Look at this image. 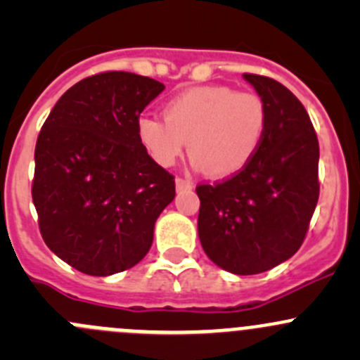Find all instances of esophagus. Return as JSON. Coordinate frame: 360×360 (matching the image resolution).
Listing matches in <instances>:
<instances>
[{
    "instance_id": "obj_1",
    "label": "esophagus",
    "mask_w": 360,
    "mask_h": 360,
    "mask_svg": "<svg viewBox=\"0 0 360 360\" xmlns=\"http://www.w3.org/2000/svg\"><path fill=\"white\" fill-rule=\"evenodd\" d=\"M176 186L177 190H190V188H193V183L186 177H176Z\"/></svg>"
}]
</instances>
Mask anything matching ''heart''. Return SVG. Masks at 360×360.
<instances>
[{
	"mask_svg": "<svg viewBox=\"0 0 360 360\" xmlns=\"http://www.w3.org/2000/svg\"><path fill=\"white\" fill-rule=\"evenodd\" d=\"M163 116L137 120V137L150 157L163 167L174 165L188 141L193 162L214 177L245 169L266 130L263 99L228 85L186 90L165 104Z\"/></svg>",
	"mask_w": 360,
	"mask_h": 360,
	"instance_id": "obj_1",
	"label": "heart"
}]
</instances>
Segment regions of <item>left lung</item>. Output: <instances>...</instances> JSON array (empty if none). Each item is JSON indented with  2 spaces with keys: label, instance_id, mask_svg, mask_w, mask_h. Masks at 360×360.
Wrapping results in <instances>:
<instances>
[{
  "label": "left lung",
  "instance_id": "8db88e82",
  "mask_svg": "<svg viewBox=\"0 0 360 360\" xmlns=\"http://www.w3.org/2000/svg\"><path fill=\"white\" fill-rule=\"evenodd\" d=\"M266 106V130L245 169L200 183L198 237L223 270L256 275L303 244L319 200V139L307 110L274 78L245 72Z\"/></svg>",
  "mask_w": 360,
  "mask_h": 360
}]
</instances>
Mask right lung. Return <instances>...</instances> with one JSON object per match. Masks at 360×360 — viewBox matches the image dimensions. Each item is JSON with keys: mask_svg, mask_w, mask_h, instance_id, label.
<instances>
[{"mask_svg": "<svg viewBox=\"0 0 360 360\" xmlns=\"http://www.w3.org/2000/svg\"><path fill=\"white\" fill-rule=\"evenodd\" d=\"M163 89L134 72H97L72 85L39 130L31 188L39 233L82 274L139 263L176 197L174 176L137 137L141 112Z\"/></svg>", "mask_w": 360, "mask_h": 360, "instance_id": "1", "label": "right lung"}]
</instances>
